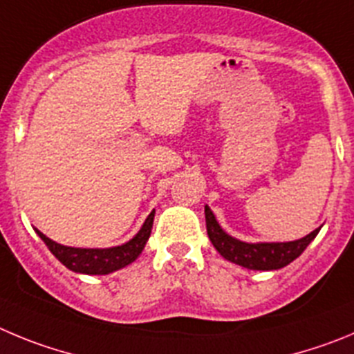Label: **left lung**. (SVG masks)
I'll list each match as a JSON object with an SVG mask.
<instances>
[{
    "mask_svg": "<svg viewBox=\"0 0 354 354\" xmlns=\"http://www.w3.org/2000/svg\"><path fill=\"white\" fill-rule=\"evenodd\" d=\"M205 216L208 238L213 247L216 248V252L221 254L224 259L240 264L243 268L263 270V272L284 268L296 257H300L301 252L317 236L321 229H314L310 234L295 241H256V243H250V241H241L227 234L216 222L215 215L208 205L205 206Z\"/></svg>",
    "mask_w": 354,
    "mask_h": 354,
    "instance_id": "obj_1",
    "label": "left lung"
}]
</instances>
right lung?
<instances>
[{
	"label": "right lung",
	"mask_w": 354,
	"mask_h": 354,
	"mask_svg": "<svg viewBox=\"0 0 354 354\" xmlns=\"http://www.w3.org/2000/svg\"><path fill=\"white\" fill-rule=\"evenodd\" d=\"M153 218L155 209L146 216L145 224H142V227L139 229L136 236L130 238L125 243L109 248L66 247V245L56 243L50 238H47L38 229H35V231H37L38 236L42 238V241L53 252V256L72 272L84 273V275H109V273L125 268V266H129V264L138 259L146 241H148L149 234H151Z\"/></svg>",
	"instance_id": "right-lung-1"
}]
</instances>
